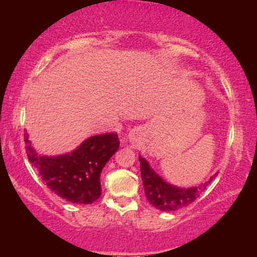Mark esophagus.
<instances>
[{
    "label": "esophagus",
    "mask_w": 257,
    "mask_h": 257,
    "mask_svg": "<svg viewBox=\"0 0 257 257\" xmlns=\"http://www.w3.org/2000/svg\"><path fill=\"white\" fill-rule=\"evenodd\" d=\"M128 139L132 143L137 142L139 139V130H133V132H130L128 135Z\"/></svg>",
    "instance_id": "esophagus-1"
}]
</instances>
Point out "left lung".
Instances as JSON below:
<instances>
[{"label":"left lung","mask_w":257,"mask_h":257,"mask_svg":"<svg viewBox=\"0 0 257 257\" xmlns=\"http://www.w3.org/2000/svg\"><path fill=\"white\" fill-rule=\"evenodd\" d=\"M141 162V175L143 185H144L147 201L152 206L160 211L170 212L177 211L193 203L199 196V193L206 188L208 184L217 176L219 171L210 177L206 182L195 187H179L165 181L162 177L158 175L145 158L139 155Z\"/></svg>","instance_id":"1"}]
</instances>
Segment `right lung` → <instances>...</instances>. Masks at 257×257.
<instances>
[{
  "instance_id": "add662e5",
  "label": "right lung",
  "mask_w": 257,
  "mask_h": 257,
  "mask_svg": "<svg viewBox=\"0 0 257 257\" xmlns=\"http://www.w3.org/2000/svg\"><path fill=\"white\" fill-rule=\"evenodd\" d=\"M29 162L54 194L68 202L92 204L101 196V172L119 149L116 133L90 136L75 150L60 155H40L25 134Z\"/></svg>"
}]
</instances>
